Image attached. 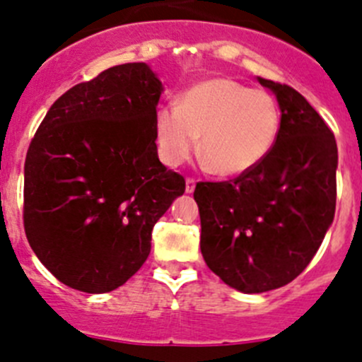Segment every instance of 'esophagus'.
Masks as SVG:
<instances>
[{"label": "esophagus", "instance_id": "obj_1", "mask_svg": "<svg viewBox=\"0 0 362 362\" xmlns=\"http://www.w3.org/2000/svg\"><path fill=\"white\" fill-rule=\"evenodd\" d=\"M197 180L195 177H186V193H192L195 189Z\"/></svg>", "mask_w": 362, "mask_h": 362}]
</instances>
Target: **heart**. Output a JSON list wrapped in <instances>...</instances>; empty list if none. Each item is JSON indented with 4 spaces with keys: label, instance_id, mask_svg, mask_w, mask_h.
Instances as JSON below:
<instances>
[{
    "label": "heart",
    "instance_id": "b5f03b06",
    "mask_svg": "<svg viewBox=\"0 0 362 362\" xmlns=\"http://www.w3.org/2000/svg\"><path fill=\"white\" fill-rule=\"evenodd\" d=\"M273 96L232 78H209L189 88L180 105L160 107L156 139L167 165L185 163L193 151L218 176H241L259 165L280 135Z\"/></svg>",
    "mask_w": 362,
    "mask_h": 362
}]
</instances>
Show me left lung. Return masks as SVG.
I'll return each instance as SVG.
<instances>
[{
    "instance_id": "1",
    "label": "left lung",
    "mask_w": 362,
    "mask_h": 362,
    "mask_svg": "<svg viewBox=\"0 0 362 362\" xmlns=\"http://www.w3.org/2000/svg\"><path fill=\"white\" fill-rule=\"evenodd\" d=\"M259 82L276 95L280 135L269 155L228 181L197 182L200 252L207 267L246 294L274 291L306 269L336 209L338 148L301 93Z\"/></svg>"
}]
</instances>
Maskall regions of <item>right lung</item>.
Here are the masks:
<instances>
[{
  "instance_id": "1",
  "label": "right lung",
  "mask_w": 362,
  "mask_h": 362,
  "mask_svg": "<svg viewBox=\"0 0 362 362\" xmlns=\"http://www.w3.org/2000/svg\"><path fill=\"white\" fill-rule=\"evenodd\" d=\"M162 82L146 63L107 68L51 105L24 162V230L66 287L103 294L134 276L185 177L156 153Z\"/></svg>"
}]
</instances>
